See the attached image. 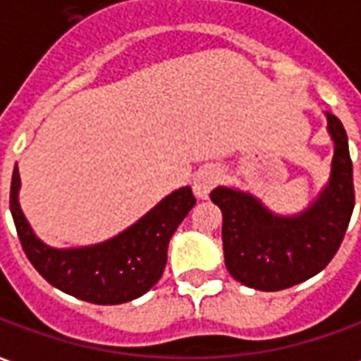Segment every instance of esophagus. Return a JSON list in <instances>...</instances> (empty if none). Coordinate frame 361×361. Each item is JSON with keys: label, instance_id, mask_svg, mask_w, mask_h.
<instances>
[{"label": "esophagus", "instance_id": "esophagus-1", "mask_svg": "<svg viewBox=\"0 0 361 361\" xmlns=\"http://www.w3.org/2000/svg\"><path fill=\"white\" fill-rule=\"evenodd\" d=\"M220 181H222V170L219 166H204L193 180V191L199 199H207Z\"/></svg>", "mask_w": 361, "mask_h": 361}]
</instances>
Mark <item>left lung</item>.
<instances>
[{
  "label": "left lung",
  "instance_id": "obj_1",
  "mask_svg": "<svg viewBox=\"0 0 361 361\" xmlns=\"http://www.w3.org/2000/svg\"><path fill=\"white\" fill-rule=\"evenodd\" d=\"M326 121L334 141L331 181L303 214L274 216L257 199L234 189L211 193L222 211L226 269L245 286L276 292L300 284L323 271L341 247L356 201L352 158L341 119L326 111Z\"/></svg>",
  "mask_w": 361,
  "mask_h": 361
}]
</instances>
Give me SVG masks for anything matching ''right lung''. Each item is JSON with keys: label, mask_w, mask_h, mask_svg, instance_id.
Segmentation results:
<instances>
[{"label": "right lung", "mask_w": 361, "mask_h": 361, "mask_svg": "<svg viewBox=\"0 0 361 361\" xmlns=\"http://www.w3.org/2000/svg\"><path fill=\"white\" fill-rule=\"evenodd\" d=\"M19 185L15 166L9 209L28 261L51 286L100 305L131 302L157 284L168 261L170 238L195 204L191 189H178L110 242L81 250H51L32 234L23 216L17 201Z\"/></svg>", "instance_id": "obj_1"}]
</instances>
